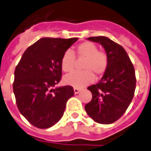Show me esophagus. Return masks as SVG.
<instances>
[{
    "instance_id": "esophagus-1",
    "label": "esophagus",
    "mask_w": 151,
    "mask_h": 151,
    "mask_svg": "<svg viewBox=\"0 0 151 151\" xmlns=\"http://www.w3.org/2000/svg\"><path fill=\"white\" fill-rule=\"evenodd\" d=\"M81 90V89H78V88H74V89H73V91H74V93H75V94L78 93Z\"/></svg>"
}]
</instances>
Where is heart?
Listing matches in <instances>:
<instances>
[{"label":"heart","instance_id":"obj_1","mask_svg":"<svg viewBox=\"0 0 151 151\" xmlns=\"http://www.w3.org/2000/svg\"><path fill=\"white\" fill-rule=\"evenodd\" d=\"M74 54L78 58H85L82 69L85 70L74 72L64 78L66 85L75 88H83L94 81L96 73L98 76L104 74L109 65L108 57L103 51L98 50V47L91 41H84L75 49ZM76 58L72 51L66 50L61 59V66L64 72H72L75 66Z\"/></svg>","mask_w":151,"mask_h":151}]
</instances>
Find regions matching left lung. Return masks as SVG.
I'll list each match as a JSON object with an SVG mask.
<instances>
[{"label":"left lung","instance_id":"1","mask_svg":"<svg viewBox=\"0 0 151 151\" xmlns=\"http://www.w3.org/2000/svg\"><path fill=\"white\" fill-rule=\"evenodd\" d=\"M88 40L101 44L106 50L109 65L100 81L88 87L92 100L85 110L100 124L114 122L126 112L136 88L132 62L124 48L106 37H91Z\"/></svg>","mask_w":151,"mask_h":151}]
</instances>
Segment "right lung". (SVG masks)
I'll return each instance as SVG.
<instances>
[{"label": "right lung", "mask_w": 151, "mask_h": 151, "mask_svg": "<svg viewBox=\"0 0 151 151\" xmlns=\"http://www.w3.org/2000/svg\"><path fill=\"white\" fill-rule=\"evenodd\" d=\"M78 39L41 38L28 47L16 66L13 89L17 106L34 127L55 125L74 94L71 86L53 87L61 79V57Z\"/></svg>", "instance_id": "right-lung-1"}]
</instances>
